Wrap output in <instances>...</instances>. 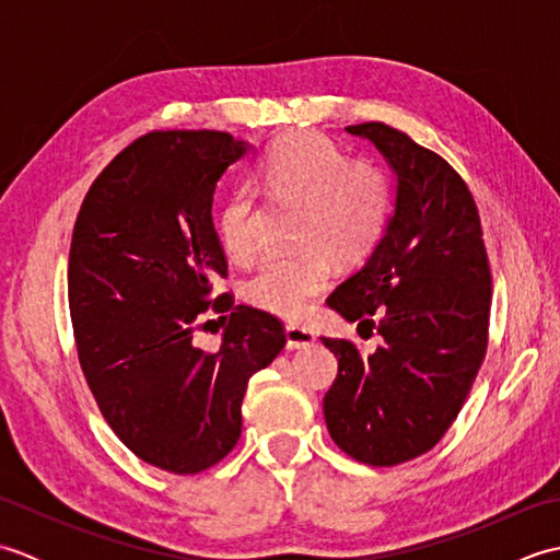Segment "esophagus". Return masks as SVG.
I'll list each match as a JSON object with an SVG mask.
<instances>
[{"label":"esophagus","mask_w":560,"mask_h":560,"mask_svg":"<svg viewBox=\"0 0 560 560\" xmlns=\"http://www.w3.org/2000/svg\"><path fill=\"white\" fill-rule=\"evenodd\" d=\"M283 335H287V343L289 349H305L315 343V335L303 325H287L283 327Z\"/></svg>","instance_id":"34e87169"}]
</instances>
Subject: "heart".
<instances>
[{"mask_svg":"<svg viewBox=\"0 0 560 560\" xmlns=\"http://www.w3.org/2000/svg\"><path fill=\"white\" fill-rule=\"evenodd\" d=\"M253 188L273 205H299L293 237L301 247L271 255L249 273L245 301L279 317H303L327 289L331 257L361 259L389 217V183L371 163L349 159L319 135H295L273 144L253 175ZM261 211L249 187L223 201L221 245L233 261L253 259L259 247Z\"/></svg>","mask_w":560,"mask_h":560,"instance_id":"b5f03b06","label":"heart"}]
</instances>
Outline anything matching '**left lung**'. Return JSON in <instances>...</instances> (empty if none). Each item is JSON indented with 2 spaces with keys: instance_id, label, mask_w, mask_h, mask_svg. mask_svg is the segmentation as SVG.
Returning <instances> with one entry per match:
<instances>
[{
  "instance_id": "1",
  "label": "left lung",
  "mask_w": 560,
  "mask_h": 560,
  "mask_svg": "<svg viewBox=\"0 0 560 560\" xmlns=\"http://www.w3.org/2000/svg\"><path fill=\"white\" fill-rule=\"evenodd\" d=\"M347 132L383 153L395 209L365 265L327 301L383 343L363 355L323 337L339 361L325 421L353 459L395 467L431 450L469 395L486 353L491 271L477 205L447 161L383 122Z\"/></svg>"
}]
</instances>
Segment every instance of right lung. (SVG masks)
I'll list each match as a JSON object with an SVG mask.
<instances>
[{
    "instance_id": "right-lung-1",
    "label": "right lung",
    "mask_w": 560,
    "mask_h": 560,
    "mask_svg": "<svg viewBox=\"0 0 560 560\" xmlns=\"http://www.w3.org/2000/svg\"><path fill=\"white\" fill-rule=\"evenodd\" d=\"M253 144L225 132H151L91 185L69 249V311L81 371L115 435L153 467L197 474L235 447L249 377L287 347L273 315L231 313L221 349L192 341L211 279L225 277L213 231L217 183Z\"/></svg>"
}]
</instances>
